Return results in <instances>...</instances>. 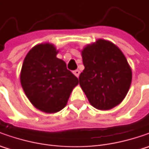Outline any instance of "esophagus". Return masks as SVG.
<instances>
[{"label":"esophagus","mask_w":149,"mask_h":149,"mask_svg":"<svg viewBox=\"0 0 149 149\" xmlns=\"http://www.w3.org/2000/svg\"><path fill=\"white\" fill-rule=\"evenodd\" d=\"M79 74H80V71H79V70H74V74L76 77H79Z\"/></svg>","instance_id":"34e87169"}]
</instances>
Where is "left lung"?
Returning <instances> with one entry per match:
<instances>
[{"instance_id":"1","label":"left lung","mask_w":149,"mask_h":149,"mask_svg":"<svg viewBox=\"0 0 149 149\" xmlns=\"http://www.w3.org/2000/svg\"><path fill=\"white\" fill-rule=\"evenodd\" d=\"M84 70L79 85L90 104L108 110L119 104L132 81V70L123 52L114 44L100 39L82 50Z\"/></svg>"}]
</instances>
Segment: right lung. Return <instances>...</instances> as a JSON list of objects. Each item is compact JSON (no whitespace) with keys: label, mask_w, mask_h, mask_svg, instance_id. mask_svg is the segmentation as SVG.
Instances as JSON below:
<instances>
[{"label":"right lung","mask_w":149,"mask_h":149,"mask_svg":"<svg viewBox=\"0 0 149 149\" xmlns=\"http://www.w3.org/2000/svg\"><path fill=\"white\" fill-rule=\"evenodd\" d=\"M52 44H40L26 54L20 71V84L27 98L40 111L52 113L65 107L78 78L58 59Z\"/></svg>","instance_id":"1"}]
</instances>
